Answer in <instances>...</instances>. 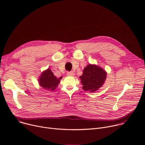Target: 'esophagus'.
<instances>
[{"label": "esophagus", "instance_id": "34e87169", "mask_svg": "<svg viewBox=\"0 0 145 145\" xmlns=\"http://www.w3.org/2000/svg\"><path fill=\"white\" fill-rule=\"evenodd\" d=\"M67 75L68 76H74V73L73 72H67Z\"/></svg>", "mask_w": 145, "mask_h": 145}]
</instances>
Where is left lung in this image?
Wrapping results in <instances>:
<instances>
[{
	"instance_id": "8db88e82",
	"label": "left lung",
	"mask_w": 145,
	"mask_h": 145,
	"mask_svg": "<svg viewBox=\"0 0 145 145\" xmlns=\"http://www.w3.org/2000/svg\"><path fill=\"white\" fill-rule=\"evenodd\" d=\"M107 77V72L101 67L95 64H88L80 76L82 89L93 93L102 87Z\"/></svg>"
}]
</instances>
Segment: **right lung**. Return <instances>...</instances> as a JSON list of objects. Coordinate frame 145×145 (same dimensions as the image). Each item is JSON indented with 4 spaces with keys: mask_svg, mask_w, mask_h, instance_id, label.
I'll use <instances>...</instances> for the list:
<instances>
[{
    "mask_svg": "<svg viewBox=\"0 0 145 145\" xmlns=\"http://www.w3.org/2000/svg\"><path fill=\"white\" fill-rule=\"evenodd\" d=\"M61 78L62 77H59V78H57L54 75L51 69L48 68L44 71L39 76L38 83L44 89L53 91L56 89Z\"/></svg>",
    "mask_w": 145,
    "mask_h": 145,
    "instance_id": "right-lung-1",
    "label": "right lung"
}]
</instances>
